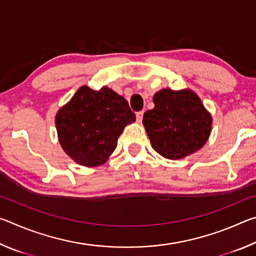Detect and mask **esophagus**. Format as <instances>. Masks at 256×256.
Masks as SVG:
<instances>
[{
  "instance_id": "1",
  "label": "esophagus",
  "mask_w": 256,
  "mask_h": 256,
  "mask_svg": "<svg viewBox=\"0 0 256 256\" xmlns=\"http://www.w3.org/2000/svg\"><path fill=\"white\" fill-rule=\"evenodd\" d=\"M142 118H144V110L138 112H136V122L141 123V122H142Z\"/></svg>"
}]
</instances>
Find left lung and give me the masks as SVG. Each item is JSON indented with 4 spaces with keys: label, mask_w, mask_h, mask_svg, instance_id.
<instances>
[{
    "label": "left lung",
    "mask_w": 256,
    "mask_h": 256,
    "mask_svg": "<svg viewBox=\"0 0 256 256\" xmlns=\"http://www.w3.org/2000/svg\"><path fill=\"white\" fill-rule=\"evenodd\" d=\"M154 108L144 112L142 123L159 154L182 159L206 144L212 118L196 92L166 88L154 94Z\"/></svg>",
    "instance_id": "left-lung-1"
}]
</instances>
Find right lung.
I'll use <instances>...</instances> for the list:
<instances>
[{"label": "right lung", "instance_id": "obj_1", "mask_svg": "<svg viewBox=\"0 0 256 256\" xmlns=\"http://www.w3.org/2000/svg\"><path fill=\"white\" fill-rule=\"evenodd\" d=\"M136 120L124 97L107 86H82L58 112L56 130L63 150L76 162L96 167L107 162L128 124Z\"/></svg>", "mask_w": 256, "mask_h": 256}]
</instances>
